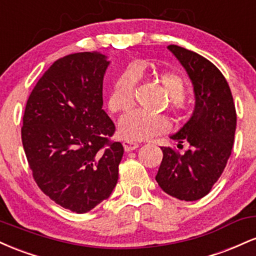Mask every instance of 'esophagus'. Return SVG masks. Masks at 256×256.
Returning a JSON list of instances; mask_svg holds the SVG:
<instances>
[{
	"mask_svg": "<svg viewBox=\"0 0 256 256\" xmlns=\"http://www.w3.org/2000/svg\"><path fill=\"white\" fill-rule=\"evenodd\" d=\"M122 146H124L125 152L134 150V149L140 146V144H138V143H136V142H131V140H124V142H122Z\"/></svg>",
	"mask_w": 256,
	"mask_h": 256,
	"instance_id": "esophagus-1",
	"label": "esophagus"
}]
</instances>
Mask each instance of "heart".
I'll return each instance as SVG.
<instances>
[{"mask_svg": "<svg viewBox=\"0 0 256 256\" xmlns=\"http://www.w3.org/2000/svg\"><path fill=\"white\" fill-rule=\"evenodd\" d=\"M140 72L137 67H128L116 78L110 94V108L116 113L130 110L134 104V86ZM158 82L165 88L170 98L178 104L184 100L185 83L177 73L164 72L158 76ZM170 122L165 116L149 114L142 110H134L120 119L119 132L122 138L131 142L148 140L158 134H166Z\"/></svg>", "mask_w": 256, "mask_h": 256, "instance_id": "1", "label": "heart"}]
</instances>
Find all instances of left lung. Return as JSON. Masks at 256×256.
Here are the masks:
<instances>
[{"instance_id": "1", "label": "left lung", "mask_w": 256, "mask_h": 256, "mask_svg": "<svg viewBox=\"0 0 256 256\" xmlns=\"http://www.w3.org/2000/svg\"><path fill=\"white\" fill-rule=\"evenodd\" d=\"M192 80L195 95L192 116L173 140L188 143L179 154L162 146V161L156 179L158 186L182 201H196L210 192L228 164L236 131V108L228 82L210 60L182 46H167Z\"/></svg>"}]
</instances>
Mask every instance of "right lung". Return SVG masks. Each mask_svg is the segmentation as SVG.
I'll return each mask as SVG.
<instances>
[{
  "mask_svg": "<svg viewBox=\"0 0 256 256\" xmlns=\"http://www.w3.org/2000/svg\"><path fill=\"white\" fill-rule=\"evenodd\" d=\"M110 61L98 52L58 58L32 90L22 140L40 189L66 210L86 213L110 196L124 148L102 110Z\"/></svg>",
  "mask_w": 256,
  "mask_h": 256,
  "instance_id": "obj_1",
  "label": "right lung"
}]
</instances>
